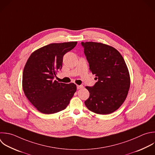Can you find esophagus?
I'll list each match as a JSON object with an SVG mask.
<instances>
[{"label": "esophagus", "instance_id": "obj_1", "mask_svg": "<svg viewBox=\"0 0 155 155\" xmlns=\"http://www.w3.org/2000/svg\"><path fill=\"white\" fill-rule=\"evenodd\" d=\"M84 88V86L82 85H77V89L78 90H79V89H81V88Z\"/></svg>", "mask_w": 155, "mask_h": 155}]
</instances>
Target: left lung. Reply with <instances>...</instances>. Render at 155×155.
I'll return each mask as SVG.
<instances>
[{
  "instance_id": "8db88e82",
  "label": "left lung",
  "mask_w": 155,
  "mask_h": 155,
  "mask_svg": "<svg viewBox=\"0 0 155 155\" xmlns=\"http://www.w3.org/2000/svg\"><path fill=\"white\" fill-rule=\"evenodd\" d=\"M81 45L90 70L98 79L93 87H85L90 96L85 105L97 114L111 113L122 105L130 88V74L125 61L111 46L93 42H82Z\"/></svg>"
}]
</instances>
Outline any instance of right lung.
I'll return each mask as SVG.
<instances>
[{
	"mask_svg": "<svg viewBox=\"0 0 155 155\" xmlns=\"http://www.w3.org/2000/svg\"><path fill=\"white\" fill-rule=\"evenodd\" d=\"M77 42L51 44L34 51L24 69L22 87L30 102L40 112L53 114L66 108L76 91V85L54 80L61 70L63 57Z\"/></svg>",
	"mask_w": 155,
	"mask_h": 155,
	"instance_id": "add662e5",
	"label": "right lung"
}]
</instances>
